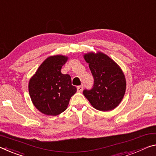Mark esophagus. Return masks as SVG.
I'll use <instances>...</instances> for the list:
<instances>
[{
  "label": "esophagus",
  "mask_w": 156,
  "mask_h": 156,
  "mask_svg": "<svg viewBox=\"0 0 156 156\" xmlns=\"http://www.w3.org/2000/svg\"><path fill=\"white\" fill-rule=\"evenodd\" d=\"M83 85L78 86V87H77V91H78V92H81V91H83Z\"/></svg>",
  "instance_id": "34e87169"
}]
</instances>
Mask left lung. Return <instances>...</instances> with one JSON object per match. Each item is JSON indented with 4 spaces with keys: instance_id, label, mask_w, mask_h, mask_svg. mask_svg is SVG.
Instances as JSON below:
<instances>
[{
    "instance_id": "8db88e82",
    "label": "left lung",
    "mask_w": 156,
    "mask_h": 156,
    "mask_svg": "<svg viewBox=\"0 0 156 156\" xmlns=\"http://www.w3.org/2000/svg\"><path fill=\"white\" fill-rule=\"evenodd\" d=\"M85 60L94 78L90 90H84V96L96 110L108 111L119 104L126 91V79L122 69L103 53L86 54Z\"/></svg>"
}]
</instances>
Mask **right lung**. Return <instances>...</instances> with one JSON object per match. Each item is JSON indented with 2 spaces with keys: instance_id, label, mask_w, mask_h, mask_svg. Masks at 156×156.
Returning <instances> with one entry per match:
<instances>
[{
  "instance_id": "add662e5",
  "label": "right lung",
  "mask_w": 156,
  "mask_h": 156,
  "mask_svg": "<svg viewBox=\"0 0 156 156\" xmlns=\"http://www.w3.org/2000/svg\"><path fill=\"white\" fill-rule=\"evenodd\" d=\"M67 58L49 57L39 66L29 82V94L34 105L46 115L63 112L77 89L71 85V76L61 73Z\"/></svg>"
}]
</instances>
